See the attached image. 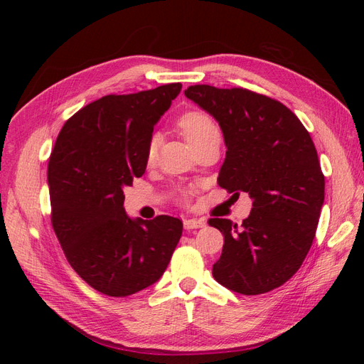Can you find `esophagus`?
Listing matches in <instances>:
<instances>
[{
	"label": "esophagus",
	"instance_id": "obj_1",
	"mask_svg": "<svg viewBox=\"0 0 364 364\" xmlns=\"http://www.w3.org/2000/svg\"><path fill=\"white\" fill-rule=\"evenodd\" d=\"M206 222L202 218H188L183 220V228L185 229H199V228H205Z\"/></svg>",
	"mask_w": 364,
	"mask_h": 364
}]
</instances>
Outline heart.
Returning a JSON list of instances; mask_svg holds the SVG:
<instances>
[{"label": "heart", "mask_w": 364, "mask_h": 364, "mask_svg": "<svg viewBox=\"0 0 364 364\" xmlns=\"http://www.w3.org/2000/svg\"><path fill=\"white\" fill-rule=\"evenodd\" d=\"M178 126L191 146L209 135L218 134V129H217L214 121L200 111H190V112L183 114L178 121ZM158 147H159V136L153 135L149 139L147 149H146V164L147 165H153L156 162Z\"/></svg>", "instance_id": "b5f03b06"}]
</instances>
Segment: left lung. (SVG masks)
<instances>
[{
    "label": "left lung",
    "instance_id": "obj_1",
    "mask_svg": "<svg viewBox=\"0 0 364 364\" xmlns=\"http://www.w3.org/2000/svg\"><path fill=\"white\" fill-rule=\"evenodd\" d=\"M185 95L223 132L228 150L218 185L234 196L249 193L253 200L240 226L208 220L225 235L213 277L246 296L278 289L302 266L325 199L314 142L287 106L262 94L194 85Z\"/></svg>",
    "mask_w": 364,
    "mask_h": 364
}]
</instances>
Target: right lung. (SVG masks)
<instances>
[{"label": "right lung", "instance_id": "1", "mask_svg": "<svg viewBox=\"0 0 364 364\" xmlns=\"http://www.w3.org/2000/svg\"><path fill=\"white\" fill-rule=\"evenodd\" d=\"M182 90L168 83L105 95L63 124L48 162L51 225L71 267L92 289L124 297L155 284L182 235L170 215L130 218L124 188L146 171L153 127Z\"/></svg>", "mask_w": 364, "mask_h": 364}]
</instances>
